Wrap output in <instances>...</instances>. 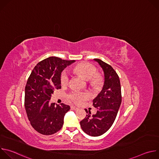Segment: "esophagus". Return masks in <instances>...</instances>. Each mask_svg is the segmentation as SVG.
<instances>
[{
  "label": "esophagus",
  "instance_id": "obj_1",
  "mask_svg": "<svg viewBox=\"0 0 159 159\" xmlns=\"http://www.w3.org/2000/svg\"><path fill=\"white\" fill-rule=\"evenodd\" d=\"M71 109H72L73 110H75V111L79 109V108H78L77 107H76V106H74V105L71 106Z\"/></svg>",
  "mask_w": 159,
  "mask_h": 159
}]
</instances>
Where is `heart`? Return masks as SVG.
I'll list each match as a JSON object with an SVG mask.
<instances>
[{"mask_svg":"<svg viewBox=\"0 0 159 159\" xmlns=\"http://www.w3.org/2000/svg\"><path fill=\"white\" fill-rule=\"evenodd\" d=\"M74 71L82 75L87 80L93 79L97 74V69L93 65L88 63H83L77 65L74 68ZM70 74L67 70H64L60 75V82L62 85H66L69 81ZM93 82H97V80L94 79ZM70 98L75 103L79 104L82 102L85 99L88 98V94L79 92H74L69 96Z\"/></svg>","mask_w":159,"mask_h":159,"instance_id":"obj_1","label":"heart"}]
</instances>
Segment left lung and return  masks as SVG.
I'll use <instances>...</instances> for the list:
<instances>
[{
	"label": "left lung",
	"instance_id": "left-lung-1",
	"mask_svg": "<svg viewBox=\"0 0 159 159\" xmlns=\"http://www.w3.org/2000/svg\"><path fill=\"white\" fill-rule=\"evenodd\" d=\"M102 68L104 82L101 91L93 100V106L98 110L91 116L90 111L80 123L82 130L92 137L105 133L114 123L121 103L120 80L113 68L100 59H94Z\"/></svg>",
	"mask_w": 159,
	"mask_h": 159
}]
</instances>
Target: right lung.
<instances>
[{
	"label": "right lung",
	"instance_id": "1",
	"mask_svg": "<svg viewBox=\"0 0 159 159\" xmlns=\"http://www.w3.org/2000/svg\"><path fill=\"white\" fill-rule=\"evenodd\" d=\"M75 60L51 57L39 61L32 70L26 85L25 106L28 120L38 133L50 135L58 131L63 125L69 105L50 103L55 89H61L60 75L66 66Z\"/></svg>",
	"mask_w": 159,
	"mask_h": 159
}]
</instances>
